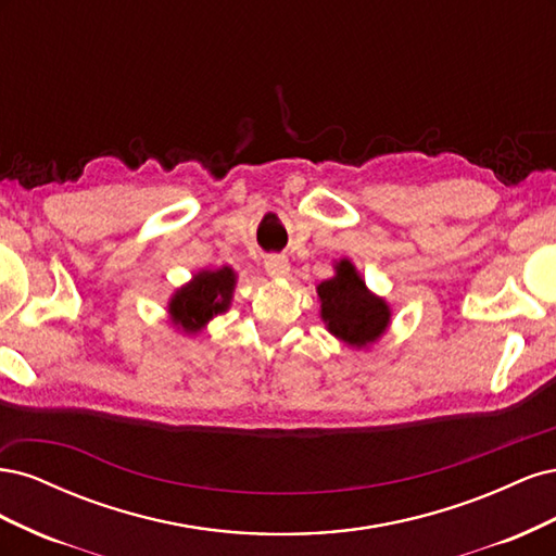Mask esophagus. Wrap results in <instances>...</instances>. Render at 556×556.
<instances>
[{
    "label": "esophagus",
    "mask_w": 556,
    "mask_h": 556,
    "mask_svg": "<svg viewBox=\"0 0 556 556\" xmlns=\"http://www.w3.org/2000/svg\"><path fill=\"white\" fill-rule=\"evenodd\" d=\"M264 268L271 278H285L290 274V262H288V257H282V255H268L264 260Z\"/></svg>",
    "instance_id": "obj_1"
}]
</instances>
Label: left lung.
<instances>
[{
    "instance_id": "8db88e82",
    "label": "left lung",
    "mask_w": 556,
    "mask_h": 556,
    "mask_svg": "<svg viewBox=\"0 0 556 556\" xmlns=\"http://www.w3.org/2000/svg\"><path fill=\"white\" fill-rule=\"evenodd\" d=\"M323 319L336 339L362 348L380 339L390 323V308L382 299L366 290L355 266L343 260L336 266V276L319 282Z\"/></svg>"
}]
</instances>
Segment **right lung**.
<instances>
[{"mask_svg": "<svg viewBox=\"0 0 556 556\" xmlns=\"http://www.w3.org/2000/svg\"><path fill=\"white\" fill-rule=\"evenodd\" d=\"M233 271L229 266L220 271H204L194 276L190 285L176 292L169 304L174 323L185 331H199L217 313L227 311L233 292Z\"/></svg>", "mask_w": 556, "mask_h": 556, "instance_id": "right-lung-1", "label": "right lung"}]
</instances>
